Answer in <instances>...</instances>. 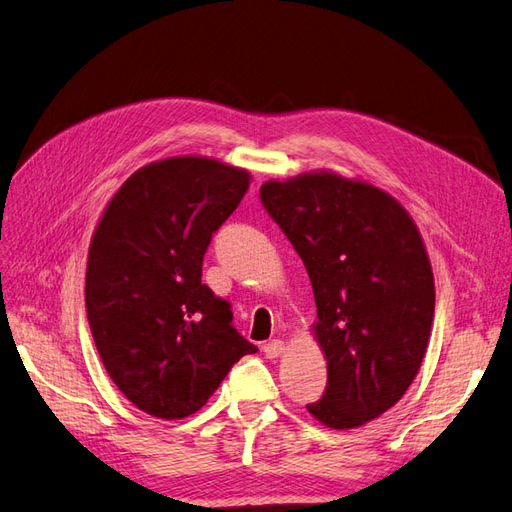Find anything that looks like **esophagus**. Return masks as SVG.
I'll list each match as a JSON object with an SVG mask.
<instances>
[{
	"mask_svg": "<svg viewBox=\"0 0 512 512\" xmlns=\"http://www.w3.org/2000/svg\"><path fill=\"white\" fill-rule=\"evenodd\" d=\"M262 352H265L269 359H277V356L284 352V342H282V339H271V342L262 346Z\"/></svg>",
	"mask_w": 512,
	"mask_h": 512,
	"instance_id": "1",
	"label": "esophagus"
}]
</instances>
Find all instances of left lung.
I'll list each match as a JSON object with an SVG mask.
<instances>
[{
    "label": "left lung",
    "mask_w": 512,
    "mask_h": 512,
    "mask_svg": "<svg viewBox=\"0 0 512 512\" xmlns=\"http://www.w3.org/2000/svg\"><path fill=\"white\" fill-rule=\"evenodd\" d=\"M260 200L314 288L327 391L307 410L354 429L404 397L425 359L436 288L410 213L389 192L333 170L262 183Z\"/></svg>",
    "instance_id": "obj_1"
}]
</instances>
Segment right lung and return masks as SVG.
Segmentation results:
<instances>
[{
	"label": "right lung",
	"instance_id": "1",
	"mask_svg": "<svg viewBox=\"0 0 512 512\" xmlns=\"http://www.w3.org/2000/svg\"><path fill=\"white\" fill-rule=\"evenodd\" d=\"M252 175L203 156L138 168L106 205L87 258L91 335L117 389L156 418L190 416L258 348L200 282L203 256Z\"/></svg>",
	"mask_w": 512,
	"mask_h": 512
}]
</instances>
